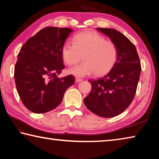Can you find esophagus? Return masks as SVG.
<instances>
[{"instance_id": "1", "label": "esophagus", "mask_w": 159, "mask_h": 159, "mask_svg": "<svg viewBox=\"0 0 159 159\" xmlns=\"http://www.w3.org/2000/svg\"><path fill=\"white\" fill-rule=\"evenodd\" d=\"M82 79H79V78H76V80H75V81H76V83H79V82H80V81H82Z\"/></svg>"}]
</instances>
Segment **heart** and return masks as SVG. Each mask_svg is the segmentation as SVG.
Listing matches in <instances>:
<instances>
[{
  "instance_id": "obj_1",
  "label": "heart",
  "mask_w": 159,
  "mask_h": 159,
  "mask_svg": "<svg viewBox=\"0 0 159 159\" xmlns=\"http://www.w3.org/2000/svg\"><path fill=\"white\" fill-rule=\"evenodd\" d=\"M62 60L67 65L77 63L83 56V62L70 67L67 74L83 78L95 73L102 76L116 63L118 50L114 43L106 41L103 36L94 32H83L75 36L74 44L66 43L61 50Z\"/></svg>"
}]
</instances>
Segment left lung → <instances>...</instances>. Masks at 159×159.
Here are the masks:
<instances>
[{
	"instance_id": "left-lung-1",
	"label": "left lung",
	"mask_w": 159,
	"mask_h": 159,
	"mask_svg": "<svg viewBox=\"0 0 159 159\" xmlns=\"http://www.w3.org/2000/svg\"><path fill=\"white\" fill-rule=\"evenodd\" d=\"M116 45V63L108 74L89 82L92 89L83 99L86 107L104 118L119 115L128 108L135 95L141 64L136 48L127 37L114 29L98 28Z\"/></svg>"
}]
</instances>
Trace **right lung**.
Masks as SVG:
<instances>
[{
  "label": "right lung",
  "mask_w": 159,
  "mask_h": 159,
  "mask_svg": "<svg viewBox=\"0 0 159 159\" xmlns=\"http://www.w3.org/2000/svg\"><path fill=\"white\" fill-rule=\"evenodd\" d=\"M70 28L48 26L21 48L15 66V80L21 102L29 111L43 114L55 109L74 85L71 75L58 78L64 68L61 50Z\"/></svg>",
  "instance_id": "1"
}]
</instances>
